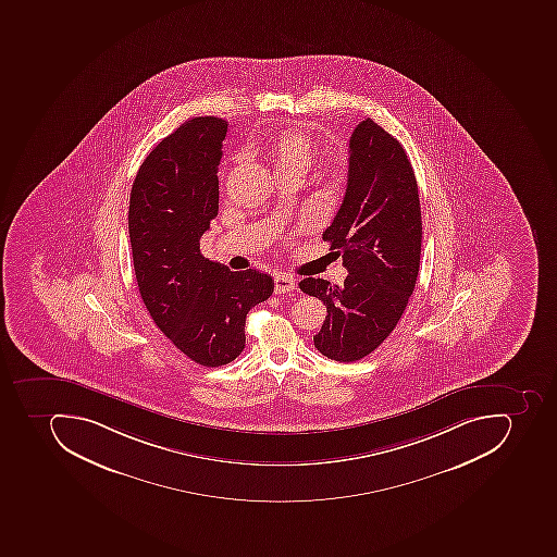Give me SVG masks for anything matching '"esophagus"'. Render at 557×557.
Instances as JSON below:
<instances>
[{
    "label": "esophagus",
    "instance_id": "obj_1",
    "mask_svg": "<svg viewBox=\"0 0 557 557\" xmlns=\"http://www.w3.org/2000/svg\"><path fill=\"white\" fill-rule=\"evenodd\" d=\"M295 289V280L288 274H274V292L276 294H288V292H294Z\"/></svg>",
    "mask_w": 557,
    "mask_h": 557
}]
</instances>
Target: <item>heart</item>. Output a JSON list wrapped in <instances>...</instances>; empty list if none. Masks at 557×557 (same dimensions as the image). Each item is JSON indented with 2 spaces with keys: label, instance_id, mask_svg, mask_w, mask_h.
Wrapping results in <instances>:
<instances>
[{
  "label": "heart",
  "instance_id": "b5f03b06",
  "mask_svg": "<svg viewBox=\"0 0 557 557\" xmlns=\"http://www.w3.org/2000/svg\"><path fill=\"white\" fill-rule=\"evenodd\" d=\"M271 156L276 175H306L314 161V144L295 129H285L272 138Z\"/></svg>",
  "mask_w": 557,
  "mask_h": 557
}]
</instances>
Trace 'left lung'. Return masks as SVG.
I'll return each mask as SVG.
<instances>
[{
	"label": "left lung",
	"instance_id": "1",
	"mask_svg": "<svg viewBox=\"0 0 557 557\" xmlns=\"http://www.w3.org/2000/svg\"><path fill=\"white\" fill-rule=\"evenodd\" d=\"M324 242L349 271L344 285L306 277L298 286L320 298L326 318L314 347L352 362L396 329L419 276L422 213L419 186L401 143L375 121H361L349 140L344 201Z\"/></svg>",
	"mask_w": 557,
	"mask_h": 557
}]
</instances>
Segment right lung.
Here are the masks:
<instances>
[{
	"instance_id": "1",
	"label": "right lung",
	"mask_w": 557,
	"mask_h": 557,
	"mask_svg": "<svg viewBox=\"0 0 557 557\" xmlns=\"http://www.w3.org/2000/svg\"><path fill=\"white\" fill-rule=\"evenodd\" d=\"M227 121L190 117L149 152L129 193L128 233L138 292L156 326L201 367L245 349L246 314L274 292L269 274L205 259L199 239L219 213Z\"/></svg>"
}]
</instances>
